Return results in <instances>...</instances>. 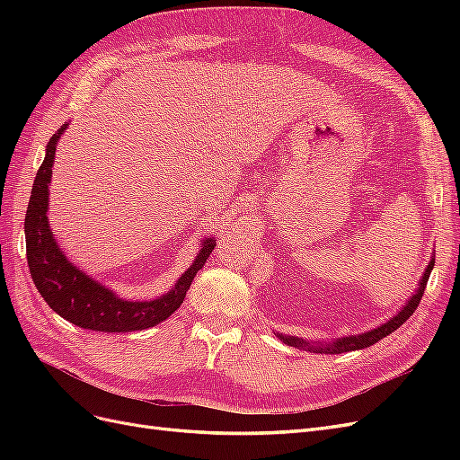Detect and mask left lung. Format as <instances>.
<instances>
[{
  "label": "left lung",
  "mask_w": 460,
  "mask_h": 460,
  "mask_svg": "<svg viewBox=\"0 0 460 460\" xmlns=\"http://www.w3.org/2000/svg\"><path fill=\"white\" fill-rule=\"evenodd\" d=\"M434 262H436V259L429 261L428 269H426V272H424V276H422V280H420V288L416 289V294H414V296L411 297V301L405 305V309L399 311L397 316H394L392 320H387L385 324L378 326L376 330H370V332H367V333H358V336L341 338V340H338V341H332V343H326V345H323V343H309V341H303V340L294 338V336H280V333H278V338H280L284 343H288V345H291V347H297V349H307V351H313V353H330V355H333V353H345V351L365 349V347H370V345H374L376 341H380L382 338L389 336V333L395 332L401 324H405L407 320H409V316H412V313L416 311V307H419V303H420V299H422V294H424V289H426L429 272H431V269H434Z\"/></svg>",
  "instance_id": "8db88e82"
}]
</instances>
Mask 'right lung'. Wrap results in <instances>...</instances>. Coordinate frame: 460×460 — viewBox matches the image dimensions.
I'll return each instance as SVG.
<instances>
[{
    "label": "right lung",
    "mask_w": 460,
    "mask_h": 460,
    "mask_svg": "<svg viewBox=\"0 0 460 460\" xmlns=\"http://www.w3.org/2000/svg\"><path fill=\"white\" fill-rule=\"evenodd\" d=\"M65 128L66 124L49 137L46 159L36 172L24 217L26 261H29L32 282L55 313L84 330L134 332L155 326L182 305L193 276L203 269L208 255L213 253L215 240H205L198 259L180 276L176 286L161 299L153 301H124L73 267V262L66 261L58 242L53 240L48 225V186L51 182L55 146Z\"/></svg>",
    "instance_id": "right-lung-1"
}]
</instances>
